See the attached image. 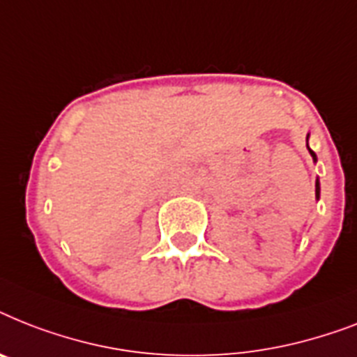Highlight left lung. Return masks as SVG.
<instances>
[{"mask_svg":"<svg viewBox=\"0 0 357 357\" xmlns=\"http://www.w3.org/2000/svg\"><path fill=\"white\" fill-rule=\"evenodd\" d=\"M308 137H310V133L306 135V149H308L310 155H312V159H314V163H317V155H315L314 150L308 146ZM319 196H321V183H319V178H317V179H315V198L319 199Z\"/></svg>","mask_w":357,"mask_h":357,"instance_id":"obj_1","label":"left lung"}]
</instances>
